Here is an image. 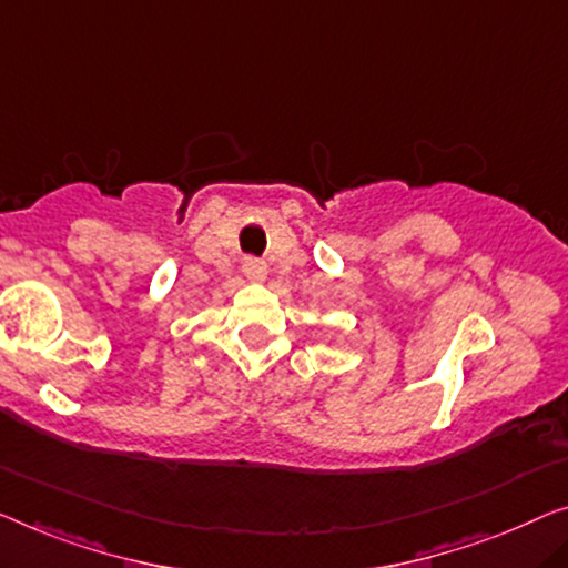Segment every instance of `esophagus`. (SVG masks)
Segmentation results:
<instances>
[{
    "mask_svg": "<svg viewBox=\"0 0 568 568\" xmlns=\"http://www.w3.org/2000/svg\"><path fill=\"white\" fill-rule=\"evenodd\" d=\"M244 275H247L250 277V281H265V277H267V265H265V262H262V260H257V257H247V260H244Z\"/></svg>",
    "mask_w": 568,
    "mask_h": 568,
    "instance_id": "obj_1",
    "label": "esophagus"
}]
</instances>
